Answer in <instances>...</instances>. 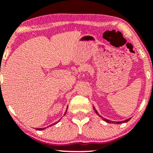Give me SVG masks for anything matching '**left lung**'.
<instances>
[{"mask_svg":"<svg viewBox=\"0 0 153 153\" xmlns=\"http://www.w3.org/2000/svg\"><path fill=\"white\" fill-rule=\"evenodd\" d=\"M94 111H95V112H96V114H97L98 115L100 116V117H101V118H102V119H103V121H105V122H108V123H112V124H122V123H124V122H128V121H129V120H130V119H131V118H129V119H126V120H124V121H122V122H114V121L108 120V119H105V118H103V117H101V116L100 115L99 113H98V111H96V108H95V106H94Z\"/></svg>","mask_w":153,"mask_h":153,"instance_id":"obj_1","label":"left lung"}]
</instances>
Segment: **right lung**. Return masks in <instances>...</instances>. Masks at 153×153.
<instances>
[{"label": "right lung", "mask_w": 153, "mask_h": 153, "mask_svg": "<svg viewBox=\"0 0 153 153\" xmlns=\"http://www.w3.org/2000/svg\"><path fill=\"white\" fill-rule=\"evenodd\" d=\"M67 109H68V107H67ZM67 109H66V111L65 112V114L64 115H65L66 114V112H67ZM59 120H60V119H59ZM58 121V122H59ZM55 122V123H54V124H51V125H50L49 126V127H51V126H52V125H54V124H57V122ZM46 128H47V127H45V128H38V129H36V130H39V131H41V130H44V129H46Z\"/></svg>", "instance_id": "add662e5"}]
</instances>
